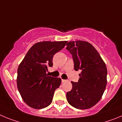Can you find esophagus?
<instances>
[{
  "label": "esophagus",
  "instance_id": "1",
  "mask_svg": "<svg viewBox=\"0 0 122 122\" xmlns=\"http://www.w3.org/2000/svg\"><path fill=\"white\" fill-rule=\"evenodd\" d=\"M61 81H62V83H64V82L66 81V80H63V79H62V80H61Z\"/></svg>",
  "mask_w": 122,
  "mask_h": 122
}]
</instances>
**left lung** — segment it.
Segmentation results:
<instances>
[{
  "label": "left lung",
  "mask_w": 122,
  "mask_h": 122,
  "mask_svg": "<svg viewBox=\"0 0 122 122\" xmlns=\"http://www.w3.org/2000/svg\"><path fill=\"white\" fill-rule=\"evenodd\" d=\"M66 46V49L72 55L75 71H81L78 81L71 82L72 89L67 92V100L76 109H89L99 102L106 88V64L94 46L88 42L70 41Z\"/></svg>",
  "instance_id": "8db88e82"
}]
</instances>
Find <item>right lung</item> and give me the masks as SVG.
<instances>
[{"label":"right lung","instance_id":"obj_1","mask_svg":"<svg viewBox=\"0 0 122 122\" xmlns=\"http://www.w3.org/2000/svg\"><path fill=\"white\" fill-rule=\"evenodd\" d=\"M67 41H43L31 47L17 69V85L24 102L34 109H42L51 104L55 91L60 87V78L49 76L52 59Z\"/></svg>","mask_w":122,"mask_h":122}]
</instances>
